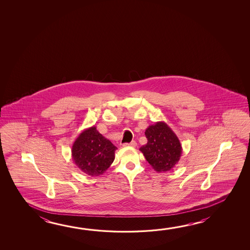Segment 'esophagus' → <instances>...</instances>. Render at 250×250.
<instances>
[{
  "label": "esophagus",
  "instance_id": "1",
  "mask_svg": "<svg viewBox=\"0 0 250 250\" xmlns=\"http://www.w3.org/2000/svg\"><path fill=\"white\" fill-rule=\"evenodd\" d=\"M136 146H137V143H136L134 140H133V141H131L130 143H124L123 144V146H125V147H127V146H132V147H135Z\"/></svg>",
  "mask_w": 250,
  "mask_h": 250
}]
</instances>
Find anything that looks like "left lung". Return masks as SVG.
Instances as JSON below:
<instances>
[{
    "mask_svg": "<svg viewBox=\"0 0 250 250\" xmlns=\"http://www.w3.org/2000/svg\"><path fill=\"white\" fill-rule=\"evenodd\" d=\"M147 143L140 150L157 172L169 171L179 162L183 148L179 139L165 122H156L145 131Z\"/></svg>",
    "mask_w": 250,
    "mask_h": 250,
    "instance_id": "left-lung-1",
    "label": "left lung"
}]
</instances>
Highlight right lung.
<instances>
[{"label":"right lung","mask_w":250,"mask_h":250,"mask_svg":"<svg viewBox=\"0 0 250 250\" xmlns=\"http://www.w3.org/2000/svg\"><path fill=\"white\" fill-rule=\"evenodd\" d=\"M117 147L91 126L80 133L72 146L73 162L80 170L90 176L103 175L115 159Z\"/></svg>","instance_id":"1"}]
</instances>
